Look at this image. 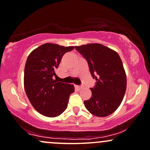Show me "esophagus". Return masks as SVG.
<instances>
[{"label":"esophagus","mask_w":150,"mask_h":150,"mask_svg":"<svg viewBox=\"0 0 150 150\" xmlns=\"http://www.w3.org/2000/svg\"><path fill=\"white\" fill-rule=\"evenodd\" d=\"M82 88H83V86H75V88L78 90H80Z\"/></svg>","instance_id":"1"}]
</instances>
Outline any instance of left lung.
Wrapping results in <instances>:
<instances>
[{
  "mask_svg": "<svg viewBox=\"0 0 150 150\" xmlns=\"http://www.w3.org/2000/svg\"><path fill=\"white\" fill-rule=\"evenodd\" d=\"M88 62L90 72L96 83L92 96L84 104L88 111L98 117L114 112L120 105L127 88V76L123 63L113 50L100 44L75 47Z\"/></svg>",
  "mask_w": 150,
  "mask_h": 150,
  "instance_id": "8db88e82",
  "label": "left lung"
}]
</instances>
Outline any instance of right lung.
<instances>
[{
    "instance_id": "obj_1",
    "label": "right lung",
    "mask_w": 150,
    "mask_h": 150,
    "mask_svg": "<svg viewBox=\"0 0 150 150\" xmlns=\"http://www.w3.org/2000/svg\"><path fill=\"white\" fill-rule=\"evenodd\" d=\"M74 47L47 43L30 53L24 69V88L30 103L41 114L56 117L67 107L72 85L57 82L55 71L62 56Z\"/></svg>"
}]
</instances>
